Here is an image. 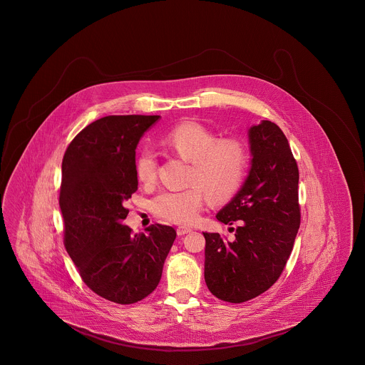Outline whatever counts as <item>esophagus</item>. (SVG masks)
Here are the masks:
<instances>
[{
  "mask_svg": "<svg viewBox=\"0 0 365 365\" xmlns=\"http://www.w3.org/2000/svg\"><path fill=\"white\" fill-rule=\"evenodd\" d=\"M188 232H191V228H187V227H178V228H177V235H178V236H182V235H185V233H188Z\"/></svg>",
  "mask_w": 365,
  "mask_h": 365,
  "instance_id": "34e87169",
  "label": "esophagus"
}]
</instances>
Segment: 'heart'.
Masks as SVG:
<instances>
[{"label": "heart", "instance_id": "1", "mask_svg": "<svg viewBox=\"0 0 365 365\" xmlns=\"http://www.w3.org/2000/svg\"><path fill=\"white\" fill-rule=\"evenodd\" d=\"M175 154L191 162L188 182L180 191H162L151 202L156 217L170 222L193 224L205 205L207 192L211 200L222 202L242 187L249 169V151L236 138H218L214 132L197 122L175 125L162 138ZM137 180L153 184L156 177V159L151 150H143L135 160Z\"/></svg>", "mask_w": 365, "mask_h": 365}]
</instances>
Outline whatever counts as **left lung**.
Returning a JSON list of instances; mask_svg holds the SVG:
<instances>
[{
  "label": "left lung",
  "instance_id": "1",
  "mask_svg": "<svg viewBox=\"0 0 365 365\" xmlns=\"http://www.w3.org/2000/svg\"><path fill=\"white\" fill-rule=\"evenodd\" d=\"M251 169L242 190L215 215L236 225L233 242L203 233L205 280L221 301L240 304L272 287L287 264L301 224L299 172L282 129L262 120L250 128Z\"/></svg>",
  "mask_w": 365,
  "mask_h": 365
}]
</instances>
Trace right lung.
<instances>
[{
  "label": "right lung",
  "mask_w": 365,
  "mask_h": 365,
  "mask_svg": "<svg viewBox=\"0 0 365 365\" xmlns=\"http://www.w3.org/2000/svg\"><path fill=\"white\" fill-rule=\"evenodd\" d=\"M159 115H108L78 133L61 162L58 205L64 246L83 283L120 305L148 297L159 284L175 230L155 224L135 235L122 221L137 191L135 147Z\"/></svg>",
  "instance_id": "1"
}]
</instances>
